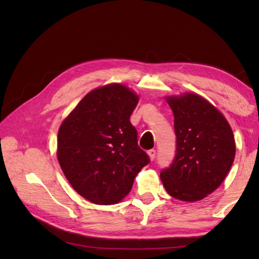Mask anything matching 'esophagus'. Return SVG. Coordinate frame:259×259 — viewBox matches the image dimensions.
<instances>
[{"mask_svg":"<svg viewBox=\"0 0 259 259\" xmlns=\"http://www.w3.org/2000/svg\"><path fill=\"white\" fill-rule=\"evenodd\" d=\"M147 153H148V156H150L151 160H154L155 159V155H156V151L155 150H150Z\"/></svg>","mask_w":259,"mask_h":259,"instance_id":"obj_1","label":"esophagus"}]
</instances>
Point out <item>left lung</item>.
<instances>
[{"mask_svg":"<svg viewBox=\"0 0 259 259\" xmlns=\"http://www.w3.org/2000/svg\"><path fill=\"white\" fill-rule=\"evenodd\" d=\"M176 154L160 177L166 192L182 201H199L221 185L235 156V142L224 115L194 94L169 97Z\"/></svg>","mask_w":259,"mask_h":259,"instance_id":"left-lung-1","label":"left lung"}]
</instances>
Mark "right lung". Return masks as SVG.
Wrapping results in <instances>:
<instances>
[{
	"label": "right lung",
	"instance_id": "1",
	"mask_svg": "<svg viewBox=\"0 0 259 259\" xmlns=\"http://www.w3.org/2000/svg\"><path fill=\"white\" fill-rule=\"evenodd\" d=\"M138 96L117 83L88 94L58 131V156L67 181L96 204H114L130 192L136 175L150 163L138 146L130 115Z\"/></svg>",
	"mask_w": 259,
	"mask_h": 259
}]
</instances>
